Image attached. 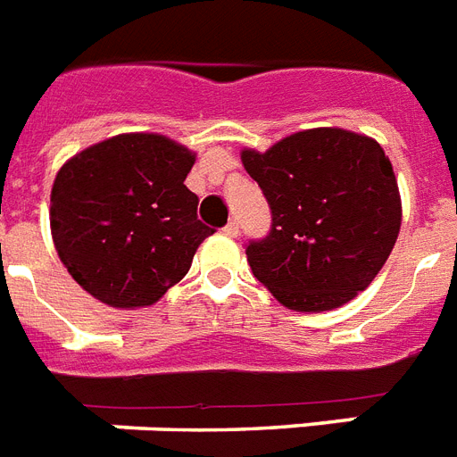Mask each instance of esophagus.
I'll list each match as a JSON object with an SVG mask.
<instances>
[{
  "label": "esophagus",
  "instance_id": "1",
  "mask_svg": "<svg viewBox=\"0 0 457 457\" xmlns=\"http://www.w3.org/2000/svg\"><path fill=\"white\" fill-rule=\"evenodd\" d=\"M224 233L226 236H231V238H236V236H238V221H236V219H231V221L224 226Z\"/></svg>",
  "mask_w": 457,
  "mask_h": 457
}]
</instances>
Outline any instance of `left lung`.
Here are the masks:
<instances>
[{
	"mask_svg": "<svg viewBox=\"0 0 457 457\" xmlns=\"http://www.w3.org/2000/svg\"><path fill=\"white\" fill-rule=\"evenodd\" d=\"M240 160L273 214L271 233L247 245V264L280 304L332 312L373 283L401 228L396 174L375 138L316 127Z\"/></svg>",
	"mask_w": 457,
	"mask_h": 457,
	"instance_id": "left-lung-1",
	"label": "left lung"
}]
</instances>
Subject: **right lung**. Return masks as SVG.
Returning <instances> with one entry per match:
<instances>
[{
    "label": "right lung",
    "instance_id": "add662e5",
    "mask_svg": "<svg viewBox=\"0 0 457 457\" xmlns=\"http://www.w3.org/2000/svg\"><path fill=\"white\" fill-rule=\"evenodd\" d=\"M195 153L153 131L118 134L65 160L51 186V238L72 278L115 309L155 304L212 228L186 188Z\"/></svg>",
    "mask_w": 457,
    "mask_h": 457
}]
</instances>
